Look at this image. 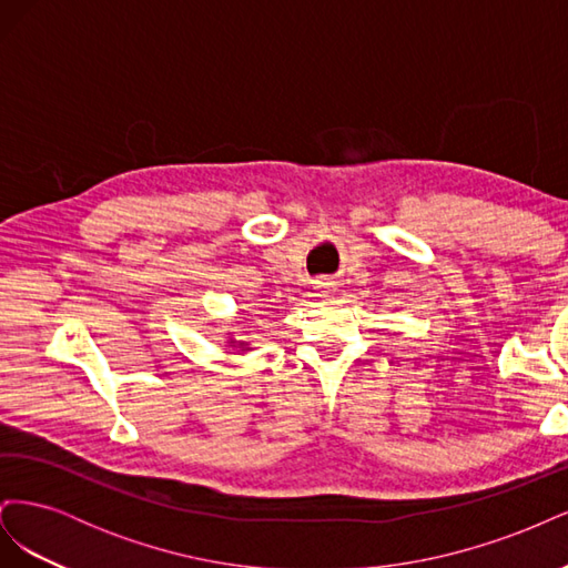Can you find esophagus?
Masks as SVG:
<instances>
[{
    "label": "esophagus",
    "instance_id": "34e87169",
    "mask_svg": "<svg viewBox=\"0 0 568 568\" xmlns=\"http://www.w3.org/2000/svg\"><path fill=\"white\" fill-rule=\"evenodd\" d=\"M320 284H322V286H324V282H320Z\"/></svg>",
    "mask_w": 568,
    "mask_h": 568
}]
</instances>
